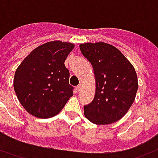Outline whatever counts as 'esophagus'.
I'll use <instances>...</instances> for the list:
<instances>
[{
  "instance_id": "obj_1",
  "label": "esophagus",
  "mask_w": 158,
  "mask_h": 158,
  "mask_svg": "<svg viewBox=\"0 0 158 158\" xmlns=\"http://www.w3.org/2000/svg\"><path fill=\"white\" fill-rule=\"evenodd\" d=\"M80 89H81V85H79L77 87H76V90L78 91V92H79Z\"/></svg>"
}]
</instances>
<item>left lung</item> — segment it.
<instances>
[{
    "instance_id": "1",
    "label": "left lung",
    "mask_w": 158,
    "mask_h": 158,
    "mask_svg": "<svg viewBox=\"0 0 158 158\" xmlns=\"http://www.w3.org/2000/svg\"><path fill=\"white\" fill-rule=\"evenodd\" d=\"M95 77L94 100L85 106V115L96 125L119 121L134 102L138 89L135 69L119 49L105 43L79 45Z\"/></svg>"
}]
</instances>
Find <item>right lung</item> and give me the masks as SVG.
<instances>
[{
	"label": "right lung",
	"instance_id": "obj_1",
	"mask_svg": "<svg viewBox=\"0 0 158 158\" xmlns=\"http://www.w3.org/2000/svg\"><path fill=\"white\" fill-rule=\"evenodd\" d=\"M73 43L53 41L31 51L17 68L14 90L29 114L37 118L54 116L73 94L69 71L64 65Z\"/></svg>",
	"mask_w": 158,
	"mask_h": 158
}]
</instances>
